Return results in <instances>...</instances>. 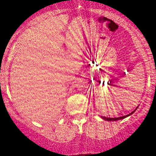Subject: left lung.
Returning <instances> with one entry per match:
<instances>
[{"instance_id":"obj_1","label":"left lung","mask_w":156,"mask_h":156,"mask_svg":"<svg viewBox=\"0 0 156 156\" xmlns=\"http://www.w3.org/2000/svg\"><path fill=\"white\" fill-rule=\"evenodd\" d=\"M134 111H135V110H134ZM134 111L132 112L131 113H129V115H124V116H122V117H118V118H108V117H104V116H101V117H102V119H104L105 120H107V121H116V120H119V119H124V118H126V117L129 116V115H131V114H133V112H134Z\"/></svg>"}]
</instances>
